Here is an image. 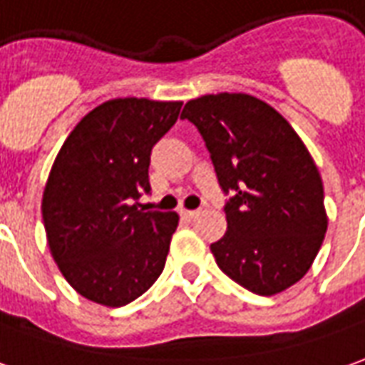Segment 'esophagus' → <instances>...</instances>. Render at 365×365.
Here are the masks:
<instances>
[{"mask_svg":"<svg viewBox=\"0 0 365 365\" xmlns=\"http://www.w3.org/2000/svg\"><path fill=\"white\" fill-rule=\"evenodd\" d=\"M180 216L187 218V220H192V218H197L198 216V210H180Z\"/></svg>","mask_w":365,"mask_h":365,"instance_id":"34e87169","label":"esophagus"}]
</instances>
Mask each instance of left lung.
Here are the masks:
<instances>
[{"label":"left lung","instance_id":"8db88e82","mask_svg":"<svg viewBox=\"0 0 365 365\" xmlns=\"http://www.w3.org/2000/svg\"><path fill=\"white\" fill-rule=\"evenodd\" d=\"M202 135L222 192L226 232L210 245L218 268L258 296L290 288L310 270L328 228L318 168L290 123L245 93L185 105Z\"/></svg>","mask_w":365,"mask_h":365}]
</instances>
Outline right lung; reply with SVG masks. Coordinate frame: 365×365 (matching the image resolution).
<instances>
[{
	"instance_id": "add662e5",
	"label": "right lung",
	"mask_w": 365,
	"mask_h": 365,
	"mask_svg": "<svg viewBox=\"0 0 365 365\" xmlns=\"http://www.w3.org/2000/svg\"><path fill=\"white\" fill-rule=\"evenodd\" d=\"M180 101L110 99L63 143L43 190V225L65 280L91 302L119 308L155 284L177 212L145 210L150 150L178 119Z\"/></svg>"
}]
</instances>
